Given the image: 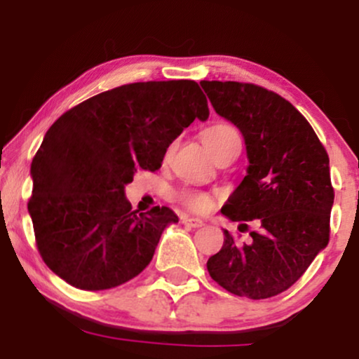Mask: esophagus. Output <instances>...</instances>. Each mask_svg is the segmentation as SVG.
Returning a JSON list of instances; mask_svg holds the SVG:
<instances>
[{"label": "esophagus", "instance_id": "esophagus-1", "mask_svg": "<svg viewBox=\"0 0 359 359\" xmlns=\"http://www.w3.org/2000/svg\"><path fill=\"white\" fill-rule=\"evenodd\" d=\"M180 221H182V224L191 226V228H203V226H204V222L201 219H196V217L182 216V217H180Z\"/></svg>", "mask_w": 359, "mask_h": 359}]
</instances>
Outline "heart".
<instances>
[{
	"label": "heart",
	"instance_id": "1",
	"mask_svg": "<svg viewBox=\"0 0 359 359\" xmlns=\"http://www.w3.org/2000/svg\"><path fill=\"white\" fill-rule=\"evenodd\" d=\"M203 140L205 147H208V150L212 154V156H216L221 150H224V148L231 145L241 147L240 131L231 125H226V123H219V125L208 128V130L204 131ZM179 199L185 208L191 209L194 212H205L209 211V208L212 205L211 196H208L205 192H199V191L179 192Z\"/></svg>",
	"mask_w": 359,
	"mask_h": 359
}]
</instances>
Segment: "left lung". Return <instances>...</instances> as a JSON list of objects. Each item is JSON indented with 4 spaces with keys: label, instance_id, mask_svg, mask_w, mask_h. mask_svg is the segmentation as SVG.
I'll use <instances>...</instances> for the list:
<instances>
[{
    "label": "left lung",
    "instance_id": "1",
    "mask_svg": "<svg viewBox=\"0 0 359 359\" xmlns=\"http://www.w3.org/2000/svg\"><path fill=\"white\" fill-rule=\"evenodd\" d=\"M212 108L241 130L250 165L221 212L258 229L240 241L224 229V245L208 259L214 282L253 300L282 294L306 273L329 243L334 187L329 156L294 106L251 82L201 81Z\"/></svg>",
    "mask_w": 359,
    "mask_h": 359
}]
</instances>
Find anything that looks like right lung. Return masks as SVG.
Returning <instances> with one entry per match:
<instances>
[{"label":"right lung","instance_id":"1","mask_svg":"<svg viewBox=\"0 0 359 359\" xmlns=\"http://www.w3.org/2000/svg\"><path fill=\"white\" fill-rule=\"evenodd\" d=\"M208 116L194 81L133 82L65 111L32 160L28 212L45 265L82 290L142 273L179 217L165 205L137 214L125 185L137 170H158L184 128Z\"/></svg>","mask_w":359,"mask_h":359}]
</instances>
